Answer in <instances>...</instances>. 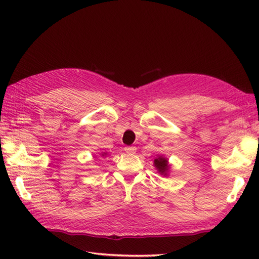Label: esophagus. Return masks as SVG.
Segmentation results:
<instances>
[{"instance_id":"esophagus-1","label":"esophagus","mask_w":259,"mask_h":259,"mask_svg":"<svg viewBox=\"0 0 259 259\" xmlns=\"http://www.w3.org/2000/svg\"><path fill=\"white\" fill-rule=\"evenodd\" d=\"M124 151H125L126 153H136L137 148H136V147H125V148H124Z\"/></svg>"}]
</instances>
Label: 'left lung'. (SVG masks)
Wrapping results in <instances>:
<instances>
[{"label":"left lung","instance_id":"1","mask_svg":"<svg viewBox=\"0 0 259 259\" xmlns=\"http://www.w3.org/2000/svg\"><path fill=\"white\" fill-rule=\"evenodd\" d=\"M153 166L156 167L157 171L164 176V177H167L169 176V171H170V163L168 161V159L163 156H158L155 158V160H153Z\"/></svg>","mask_w":259,"mask_h":259}]
</instances>
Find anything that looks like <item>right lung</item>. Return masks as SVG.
Wrapping results in <instances>:
<instances>
[{
	"mask_svg": "<svg viewBox=\"0 0 259 259\" xmlns=\"http://www.w3.org/2000/svg\"><path fill=\"white\" fill-rule=\"evenodd\" d=\"M100 155H101V157H106L108 155V152H101Z\"/></svg>",
	"mask_w": 259,
	"mask_h": 259,
	"instance_id": "add662e5",
	"label": "right lung"
}]
</instances>
